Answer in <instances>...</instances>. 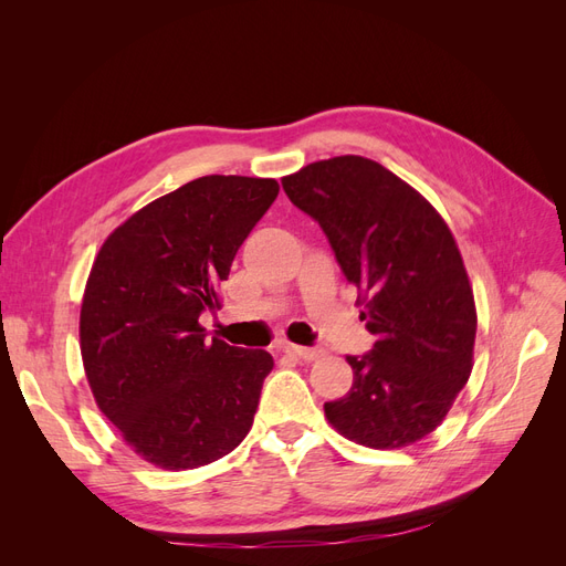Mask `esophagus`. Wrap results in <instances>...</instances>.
<instances>
[{"instance_id": "34e87169", "label": "esophagus", "mask_w": 566, "mask_h": 566, "mask_svg": "<svg viewBox=\"0 0 566 566\" xmlns=\"http://www.w3.org/2000/svg\"><path fill=\"white\" fill-rule=\"evenodd\" d=\"M287 354H293L297 358H302V361H316V358L323 356V349L318 347H300V345H285L283 347Z\"/></svg>"}]
</instances>
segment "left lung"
Returning <instances> with one entry per match:
<instances>
[{"mask_svg":"<svg viewBox=\"0 0 566 566\" xmlns=\"http://www.w3.org/2000/svg\"><path fill=\"white\" fill-rule=\"evenodd\" d=\"M361 293L370 352L347 356L354 385L328 401L339 434L370 449L437 430L472 373L474 295L447 221L380 163L339 156L283 177Z\"/></svg>","mask_w":566,"mask_h":566,"instance_id":"1","label":"left lung"}]
</instances>
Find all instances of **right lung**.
<instances>
[{
  "instance_id": "add662e5",
  "label": "right lung",
  "mask_w": 566,
  "mask_h": 566,
  "mask_svg": "<svg viewBox=\"0 0 566 566\" xmlns=\"http://www.w3.org/2000/svg\"><path fill=\"white\" fill-rule=\"evenodd\" d=\"M276 196V179H193L132 214L94 260L84 373L101 413L163 470L208 465L250 432L273 358L208 339L198 318L219 310V283Z\"/></svg>"
}]
</instances>
